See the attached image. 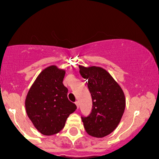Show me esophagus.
<instances>
[{
    "label": "esophagus",
    "instance_id": "obj_1",
    "mask_svg": "<svg viewBox=\"0 0 159 159\" xmlns=\"http://www.w3.org/2000/svg\"><path fill=\"white\" fill-rule=\"evenodd\" d=\"M75 105H77V108H79V102H75Z\"/></svg>",
    "mask_w": 159,
    "mask_h": 159
}]
</instances>
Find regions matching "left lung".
Listing matches in <instances>:
<instances>
[{"instance_id":"8db88e82","label":"left lung","mask_w":159,"mask_h":159,"mask_svg":"<svg viewBox=\"0 0 159 159\" xmlns=\"http://www.w3.org/2000/svg\"><path fill=\"white\" fill-rule=\"evenodd\" d=\"M80 74L88 80L92 98V110L82 117L84 129L89 135L103 138L108 135L120 123L125 108V96L121 86L101 67L79 65Z\"/></svg>"}]
</instances>
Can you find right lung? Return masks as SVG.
I'll return each instance as SVG.
<instances>
[{
    "mask_svg": "<svg viewBox=\"0 0 159 159\" xmlns=\"http://www.w3.org/2000/svg\"><path fill=\"white\" fill-rule=\"evenodd\" d=\"M65 75V70L56 65L48 67L38 75L26 96L27 115L44 135L60 132L77 108L68 98V90L63 84Z\"/></svg>",
    "mask_w": 159,
    "mask_h": 159,
    "instance_id": "right-lung-1",
    "label": "right lung"
}]
</instances>
